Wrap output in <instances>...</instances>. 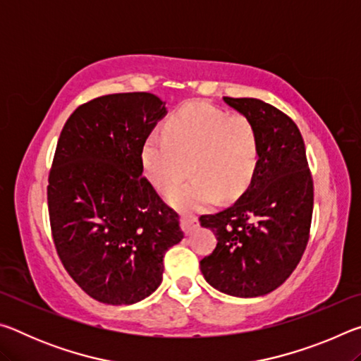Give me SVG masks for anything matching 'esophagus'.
<instances>
[{
	"label": "esophagus",
	"instance_id": "34e87169",
	"mask_svg": "<svg viewBox=\"0 0 361 361\" xmlns=\"http://www.w3.org/2000/svg\"><path fill=\"white\" fill-rule=\"evenodd\" d=\"M180 221H181V228H183V231H185L186 235L192 234V232L200 226L199 218L192 215V213H181Z\"/></svg>",
	"mask_w": 361,
	"mask_h": 361
}]
</instances>
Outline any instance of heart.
Returning a JSON list of instances; mask_svg holds the SVG:
<instances>
[{
  "mask_svg": "<svg viewBox=\"0 0 361 361\" xmlns=\"http://www.w3.org/2000/svg\"><path fill=\"white\" fill-rule=\"evenodd\" d=\"M261 159V140L253 121L212 103L192 102L170 116L164 133H151L140 152L152 188L172 194L180 209H200L219 197L237 199L247 191ZM190 166H188L187 164Z\"/></svg>",
  "mask_w": 361,
  "mask_h": 361,
  "instance_id": "1",
  "label": "heart"
}]
</instances>
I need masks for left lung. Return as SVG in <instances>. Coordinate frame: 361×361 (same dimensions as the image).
Instances as JSON below:
<instances>
[{"instance_id":"left-lung-1","label":"left lung","mask_w":361,"mask_h":361,"mask_svg":"<svg viewBox=\"0 0 361 361\" xmlns=\"http://www.w3.org/2000/svg\"><path fill=\"white\" fill-rule=\"evenodd\" d=\"M224 102L253 121L261 159L245 192L228 209L200 216L216 248L200 261L213 288L256 298L279 288L301 261L310 235L314 180L301 132L290 116L258 99Z\"/></svg>"}]
</instances>
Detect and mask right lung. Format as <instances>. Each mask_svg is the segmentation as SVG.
Returning a JSON list of instances; mask_svg holds the SVG:
<instances>
[{
    "label": "right lung",
    "mask_w": 361,
    "mask_h": 361,
    "mask_svg": "<svg viewBox=\"0 0 361 361\" xmlns=\"http://www.w3.org/2000/svg\"><path fill=\"white\" fill-rule=\"evenodd\" d=\"M166 113L154 94L102 95L78 106L60 133L47 180L52 240L70 277L99 302L149 296L164 255L183 239L178 215L140 162Z\"/></svg>",
    "instance_id": "1"
}]
</instances>
